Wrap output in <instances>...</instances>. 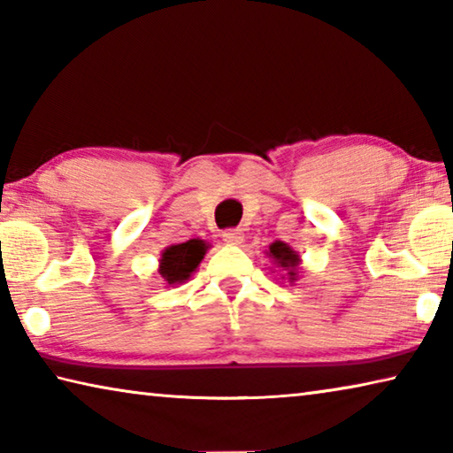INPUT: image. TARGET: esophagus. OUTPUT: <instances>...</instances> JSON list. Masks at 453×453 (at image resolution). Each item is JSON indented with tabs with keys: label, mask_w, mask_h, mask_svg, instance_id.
I'll return each instance as SVG.
<instances>
[{
	"label": "esophagus",
	"mask_w": 453,
	"mask_h": 453,
	"mask_svg": "<svg viewBox=\"0 0 453 453\" xmlns=\"http://www.w3.org/2000/svg\"><path fill=\"white\" fill-rule=\"evenodd\" d=\"M224 242L229 245H240L243 242V232L242 229H226L224 234Z\"/></svg>",
	"instance_id": "obj_1"
}]
</instances>
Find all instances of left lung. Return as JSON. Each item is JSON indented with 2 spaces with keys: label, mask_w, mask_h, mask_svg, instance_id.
<instances>
[{
  "label": "left lung",
  "mask_w": 453,
  "mask_h": 453,
  "mask_svg": "<svg viewBox=\"0 0 453 453\" xmlns=\"http://www.w3.org/2000/svg\"><path fill=\"white\" fill-rule=\"evenodd\" d=\"M267 256L272 257V262L275 265H280V267H283V270L288 272L289 281H296L297 280V267H300V256H297V251L291 250L288 243L273 242L270 245V251H267Z\"/></svg>",
  "instance_id": "left-lung-1"
}]
</instances>
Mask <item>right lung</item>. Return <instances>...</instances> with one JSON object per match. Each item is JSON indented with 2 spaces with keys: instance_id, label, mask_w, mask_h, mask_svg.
<instances>
[{
  "instance_id": "right-lung-1",
  "label": "right lung",
  "mask_w": 453,
  "mask_h": 453,
  "mask_svg": "<svg viewBox=\"0 0 453 453\" xmlns=\"http://www.w3.org/2000/svg\"><path fill=\"white\" fill-rule=\"evenodd\" d=\"M210 245L203 240H189L183 243H175L162 251L159 259V275L167 281V286H178L188 281L191 273L197 270Z\"/></svg>"
}]
</instances>
